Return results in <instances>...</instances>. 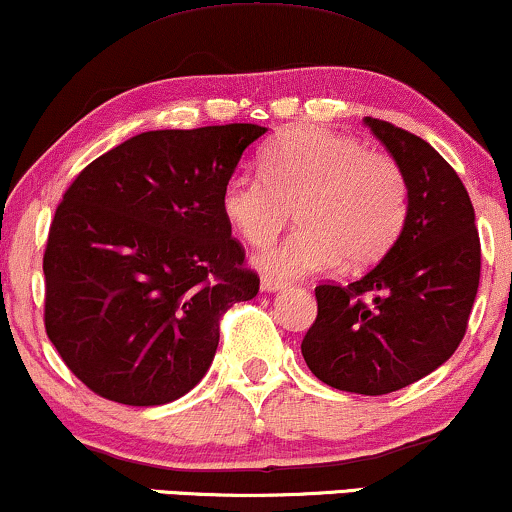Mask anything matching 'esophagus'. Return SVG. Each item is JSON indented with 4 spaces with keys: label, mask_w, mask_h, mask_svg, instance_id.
Instances as JSON below:
<instances>
[{
    "label": "esophagus",
    "mask_w": 512,
    "mask_h": 512,
    "mask_svg": "<svg viewBox=\"0 0 512 512\" xmlns=\"http://www.w3.org/2000/svg\"><path fill=\"white\" fill-rule=\"evenodd\" d=\"M282 287H285V282H282V280L270 278V275H263V278H261V290L263 292H278V290H282Z\"/></svg>",
    "instance_id": "34e87169"
}]
</instances>
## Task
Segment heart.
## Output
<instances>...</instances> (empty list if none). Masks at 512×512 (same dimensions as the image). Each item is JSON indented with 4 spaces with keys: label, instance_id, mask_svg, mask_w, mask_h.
Instances as JSON below:
<instances>
[{
    "label": "heart",
    "instance_id": "obj_1",
    "mask_svg": "<svg viewBox=\"0 0 512 512\" xmlns=\"http://www.w3.org/2000/svg\"><path fill=\"white\" fill-rule=\"evenodd\" d=\"M261 172H237L222 189V213L246 244L263 249L290 225L299 230L263 251L256 266L275 280L374 266L407 220V179L381 150L321 126L280 131L261 155Z\"/></svg>",
    "mask_w": 512,
    "mask_h": 512
}]
</instances>
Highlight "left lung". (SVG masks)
I'll use <instances>...</instances> for the list:
<instances>
[{
  "label": "left lung",
  "instance_id": "obj_1",
  "mask_svg": "<svg viewBox=\"0 0 512 512\" xmlns=\"http://www.w3.org/2000/svg\"><path fill=\"white\" fill-rule=\"evenodd\" d=\"M407 179L398 242L364 278L316 287L302 340L311 374L330 388L386 395L429 376L467 333L482 270L474 208L458 172L424 138L366 117Z\"/></svg>",
  "mask_w": 512,
  "mask_h": 512
}]
</instances>
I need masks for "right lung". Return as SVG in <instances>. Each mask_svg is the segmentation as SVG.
I'll use <instances>...</instances> for the list:
<instances>
[{"mask_svg": "<svg viewBox=\"0 0 512 512\" xmlns=\"http://www.w3.org/2000/svg\"><path fill=\"white\" fill-rule=\"evenodd\" d=\"M256 124L146 131L78 172L47 237L45 330L100 398L165 405L201 381L220 321L258 292L222 189Z\"/></svg>", "mask_w": 512, "mask_h": 512, "instance_id": "right-lung-1", "label": "right lung"}]
</instances>
